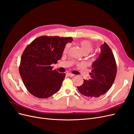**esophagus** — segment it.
Returning a JSON list of instances; mask_svg holds the SVG:
<instances>
[{
    "label": "esophagus",
    "mask_w": 134,
    "mask_h": 134,
    "mask_svg": "<svg viewBox=\"0 0 134 134\" xmlns=\"http://www.w3.org/2000/svg\"><path fill=\"white\" fill-rule=\"evenodd\" d=\"M66 75H67L68 76H70V77H72V76H74V74L71 73V72H67Z\"/></svg>",
    "instance_id": "1"
}]
</instances>
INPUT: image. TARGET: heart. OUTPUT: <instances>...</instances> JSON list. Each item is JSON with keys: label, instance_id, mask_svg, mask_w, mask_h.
I'll return each mask as SVG.
<instances>
[{"label": "heart", "instance_id": "obj_1", "mask_svg": "<svg viewBox=\"0 0 134 134\" xmlns=\"http://www.w3.org/2000/svg\"><path fill=\"white\" fill-rule=\"evenodd\" d=\"M80 46L85 54L90 53V52H91L93 49V45L91 41H88V40H83V41H80ZM68 45H66V47H65L64 51H67V50H68Z\"/></svg>", "mask_w": 134, "mask_h": 134}]
</instances>
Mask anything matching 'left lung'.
I'll return each mask as SVG.
<instances>
[{
	"label": "left lung",
	"mask_w": 134,
	"mask_h": 134,
	"mask_svg": "<svg viewBox=\"0 0 134 134\" xmlns=\"http://www.w3.org/2000/svg\"><path fill=\"white\" fill-rule=\"evenodd\" d=\"M100 49L99 56L92 64L91 79L84 80L82 86L77 87L81 94L89 98L104 94L112 86L116 76V63L111 48L104 42Z\"/></svg>",
	"instance_id": "left-lung-1"
}]
</instances>
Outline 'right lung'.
Listing matches in <instances>:
<instances>
[{
    "label": "right lung",
    "mask_w": 134,
    "mask_h": 134,
    "mask_svg": "<svg viewBox=\"0 0 134 134\" xmlns=\"http://www.w3.org/2000/svg\"><path fill=\"white\" fill-rule=\"evenodd\" d=\"M71 37L42 36L26 47L21 56L19 71L27 91L38 98H47L58 92L65 73L52 70V64L62 58Z\"/></svg>",
    "instance_id": "obj_1"
}]
</instances>
